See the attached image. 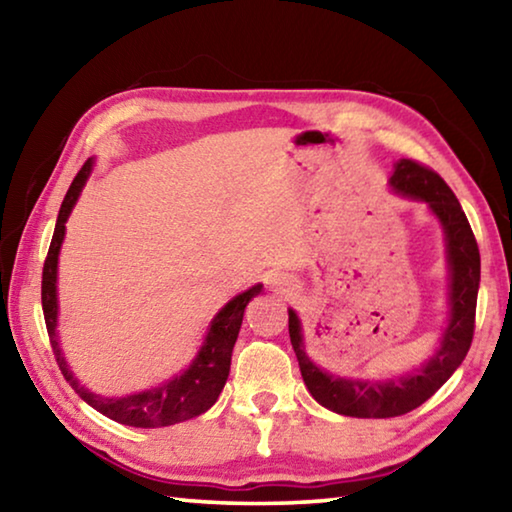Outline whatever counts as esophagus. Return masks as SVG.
<instances>
[{
  "label": "esophagus",
  "instance_id": "1",
  "mask_svg": "<svg viewBox=\"0 0 512 512\" xmlns=\"http://www.w3.org/2000/svg\"><path fill=\"white\" fill-rule=\"evenodd\" d=\"M271 284H273V289L275 291H280V293H289L291 291V282L287 280V277H271Z\"/></svg>",
  "mask_w": 512,
  "mask_h": 512
}]
</instances>
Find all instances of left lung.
Wrapping results in <instances>:
<instances>
[{
	"mask_svg": "<svg viewBox=\"0 0 512 512\" xmlns=\"http://www.w3.org/2000/svg\"><path fill=\"white\" fill-rule=\"evenodd\" d=\"M391 187L397 194L429 203L431 212L443 223L449 271H452V287H449L452 311H449V325L440 348L420 370L391 381H361L332 377L320 370L316 363H311L305 343H302L300 320L296 311L289 309L291 345L309 393L325 409L350 415V418H397V415L418 409L461 366L474 336L481 257L461 203L436 171L415 160L397 162Z\"/></svg>",
	"mask_w": 512,
	"mask_h": 512,
	"instance_id": "8db88e82",
	"label": "left lung"
}]
</instances>
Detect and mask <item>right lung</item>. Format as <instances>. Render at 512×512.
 <instances>
[{"label": "right lung", "mask_w": 512, "mask_h": 512, "mask_svg": "<svg viewBox=\"0 0 512 512\" xmlns=\"http://www.w3.org/2000/svg\"><path fill=\"white\" fill-rule=\"evenodd\" d=\"M92 171V160H88L76 173V178L69 185L65 201L60 205L58 221L54 237H51V246L45 259V268H42V311H45V323L51 350L60 372L67 379V384L74 388L83 402H88L92 409L106 415V418L128 424V427H169V424L192 420L196 415L205 413L216 402V397L223 391L225 379L230 372V359L232 348L239 336L241 320H244V309L262 291V284L239 293L237 298H232L219 314L214 316L210 329H207L205 343L198 357L192 361L183 375L169 379L167 384L158 388H149V391L126 395V397H101L90 393L88 388L79 384V379L72 375V370L67 368V361L60 352L58 336H56V318H58V298H56V271H58V253L60 244L65 237V221L72 207L76 205L81 189L85 185Z\"/></svg>", "instance_id": "obj_1"}]
</instances>
